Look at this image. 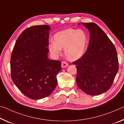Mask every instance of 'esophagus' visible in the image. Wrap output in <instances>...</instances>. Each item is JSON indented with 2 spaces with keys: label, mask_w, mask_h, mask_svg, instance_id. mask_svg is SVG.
<instances>
[{
  "label": "esophagus",
  "mask_w": 124,
  "mask_h": 124,
  "mask_svg": "<svg viewBox=\"0 0 124 124\" xmlns=\"http://www.w3.org/2000/svg\"><path fill=\"white\" fill-rule=\"evenodd\" d=\"M68 66V64L66 61H63V62H62L61 67H62V68H66Z\"/></svg>",
  "instance_id": "esophagus-1"
}]
</instances>
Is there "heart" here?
<instances>
[{
  "label": "heart",
  "instance_id": "obj_1",
  "mask_svg": "<svg viewBox=\"0 0 124 124\" xmlns=\"http://www.w3.org/2000/svg\"><path fill=\"white\" fill-rule=\"evenodd\" d=\"M87 45V36L83 31L68 29L54 35V41L48 45V49L54 56L61 54L64 48L66 57L70 61H76L84 54Z\"/></svg>",
  "mask_w": 124,
  "mask_h": 124
}]
</instances>
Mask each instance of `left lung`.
<instances>
[{
  "mask_svg": "<svg viewBox=\"0 0 124 124\" xmlns=\"http://www.w3.org/2000/svg\"><path fill=\"white\" fill-rule=\"evenodd\" d=\"M82 24L89 30L90 40L87 51L73 62L77 70L76 82L86 94L98 95L110 88L118 72L117 52L110 40L96 23Z\"/></svg>",
  "mask_w": 124,
  "mask_h": 124,
  "instance_id": "8db88e82",
  "label": "left lung"
}]
</instances>
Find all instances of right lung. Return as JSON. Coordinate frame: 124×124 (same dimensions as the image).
I'll use <instances>...</instances> for the list:
<instances>
[{"instance_id": "1", "label": "right lung", "mask_w": 124, "mask_h": 124, "mask_svg": "<svg viewBox=\"0 0 124 124\" xmlns=\"http://www.w3.org/2000/svg\"><path fill=\"white\" fill-rule=\"evenodd\" d=\"M48 25L29 27L20 35L10 60L11 79L25 96L38 100L48 97L56 87L61 63L48 58Z\"/></svg>"}]
</instances>
